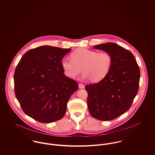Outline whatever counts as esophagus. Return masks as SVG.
Returning <instances> with one entry per match:
<instances>
[{
  "label": "esophagus",
  "mask_w": 155,
  "mask_h": 155,
  "mask_svg": "<svg viewBox=\"0 0 155 155\" xmlns=\"http://www.w3.org/2000/svg\"><path fill=\"white\" fill-rule=\"evenodd\" d=\"M78 87H79V88L80 89H82L84 88V85H83V84H79L78 85Z\"/></svg>",
  "instance_id": "esophagus-1"
}]
</instances>
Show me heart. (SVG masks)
Listing matches in <instances>:
<instances>
[{
  "label": "heart",
  "instance_id": "heart-1",
  "mask_svg": "<svg viewBox=\"0 0 155 155\" xmlns=\"http://www.w3.org/2000/svg\"><path fill=\"white\" fill-rule=\"evenodd\" d=\"M71 58L66 57L61 61L65 74L70 79L75 78L81 71L84 79L97 82L104 79L110 69L112 60L106 52H97L87 48L73 52Z\"/></svg>",
  "mask_w": 155,
  "mask_h": 155
}]
</instances>
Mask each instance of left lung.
<instances>
[{
	"label": "left lung",
	"instance_id": "obj_1",
	"mask_svg": "<svg viewBox=\"0 0 155 155\" xmlns=\"http://www.w3.org/2000/svg\"><path fill=\"white\" fill-rule=\"evenodd\" d=\"M110 55V69L98 83L88 85V107L91 115L100 120L114 119L130 109L136 96L140 78L133 54L114 43L94 46Z\"/></svg>",
	"mask_w": 155,
	"mask_h": 155
}]
</instances>
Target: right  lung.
Segmentation results:
<instances>
[{"mask_svg":"<svg viewBox=\"0 0 155 155\" xmlns=\"http://www.w3.org/2000/svg\"><path fill=\"white\" fill-rule=\"evenodd\" d=\"M71 50L42 46L28 51L15 70L14 89L24 112L42 123L61 119L67 102L78 88L77 82L66 76L63 58Z\"/></svg>","mask_w":155,"mask_h":155,"instance_id":"obj_1","label":"right lung"}]
</instances>
